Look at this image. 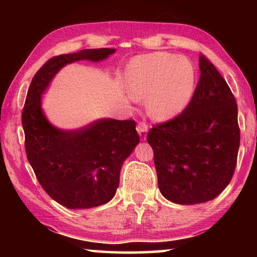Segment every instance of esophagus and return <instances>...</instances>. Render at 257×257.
I'll use <instances>...</instances> for the list:
<instances>
[{
    "label": "esophagus",
    "instance_id": "obj_1",
    "mask_svg": "<svg viewBox=\"0 0 257 257\" xmlns=\"http://www.w3.org/2000/svg\"><path fill=\"white\" fill-rule=\"evenodd\" d=\"M147 124L145 122H139L137 125V132L139 134V137H141L142 141H145L147 136Z\"/></svg>",
    "mask_w": 257,
    "mask_h": 257
}]
</instances>
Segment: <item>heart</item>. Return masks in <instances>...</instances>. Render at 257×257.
Returning <instances> with one entry per match:
<instances>
[{"instance_id": "obj_1", "label": "heart", "mask_w": 257, "mask_h": 257, "mask_svg": "<svg viewBox=\"0 0 257 257\" xmlns=\"http://www.w3.org/2000/svg\"><path fill=\"white\" fill-rule=\"evenodd\" d=\"M195 70L184 56L156 52L139 56L129 64L125 88L135 101L147 99L149 114L156 120L177 115L193 92Z\"/></svg>"}]
</instances>
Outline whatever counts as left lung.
Listing matches in <instances>:
<instances>
[{"label": "left lung", "instance_id": "obj_1", "mask_svg": "<svg viewBox=\"0 0 257 257\" xmlns=\"http://www.w3.org/2000/svg\"><path fill=\"white\" fill-rule=\"evenodd\" d=\"M198 66L199 81L187 107L147 134L161 194L181 205L211 201L229 185L240 144L236 98L203 54Z\"/></svg>", "mask_w": 257, "mask_h": 257}]
</instances>
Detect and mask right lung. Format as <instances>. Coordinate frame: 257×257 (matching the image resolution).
Masks as SVG:
<instances>
[{
  "label": "right lung",
  "mask_w": 257,
  "mask_h": 257,
  "mask_svg": "<svg viewBox=\"0 0 257 257\" xmlns=\"http://www.w3.org/2000/svg\"><path fill=\"white\" fill-rule=\"evenodd\" d=\"M115 49L81 50L50 59L34 76L23 110L26 154L47 194L71 210L103 205L114 197L125 159L139 143L134 120L98 119L85 127H54L42 95L61 69L80 60L103 61Z\"/></svg>",
  "instance_id": "1"
}]
</instances>
